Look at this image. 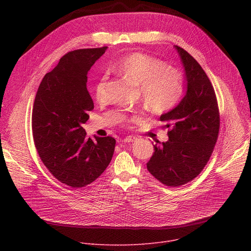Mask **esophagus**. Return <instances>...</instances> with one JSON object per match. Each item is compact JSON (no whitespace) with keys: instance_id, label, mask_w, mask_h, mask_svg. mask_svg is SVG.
<instances>
[{"instance_id":"esophagus-1","label":"esophagus","mask_w":251,"mask_h":251,"mask_svg":"<svg viewBox=\"0 0 251 251\" xmlns=\"http://www.w3.org/2000/svg\"><path fill=\"white\" fill-rule=\"evenodd\" d=\"M135 140H137V138H136L135 136H127V137H125V138L123 139V142L128 143V142H134Z\"/></svg>"}]
</instances>
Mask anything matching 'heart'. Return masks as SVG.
<instances>
[{"instance_id":"heart-1","label":"heart","mask_w":251,"mask_h":251,"mask_svg":"<svg viewBox=\"0 0 251 251\" xmlns=\"http://www.w3.org/2000/svg\"><path fill=\"white\" fill-rule=\"evenodd\" d=\"M111 69L139 86L143 103L153 112L173 108L184 91V78L180 71L146 53H129L112 64ZM94 97L101 104L108 99L107 76H102L95 84Z\"/></svg>"}]
</instances>
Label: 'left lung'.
I'll use <instances>...</instances> for the list:
<instances>
[{"instance_id":"obj_1","label":"left lung","mask_w":251,"mask_h":251,"mask_svg":"<svg viewBox=\"0 0 251 251\" xmlns=\"http://www.w3.org/2000/svg\"><path fill=\"white\" fill-rule=\"evenodd\" d=\"M175 49L185 68L187 92L174 109L161 115L169 140L154 145L147 163L148 171L169 187H180L200 175L220 131L218 100L206 74L188 51L177 46Z\"/></svg>"}]
</instances>
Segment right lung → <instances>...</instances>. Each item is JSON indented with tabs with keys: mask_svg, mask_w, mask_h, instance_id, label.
Returning a JSON list of instances; mask_svg holds the SVG:
<instances>
[{
	"mask_svg": "<svg viewBox=\"0 0 251 251\" xmlns=\"http://www.w3.org/2000/svg\"><path fill=\"white\" fill-rule=\"evenodd\" d=\"M107 47L83 49L64 54L43 78L35 95L31 128L41 160L57 180L82 188L109 165L113 137L87 138L82 124L94 108L87 90V74Z\"/></svg>",
	"mask_w": 251,
	"mask_h": 251,
	"instance_id": "add662e5",
	"label": "right lung"
}]
</instances>
